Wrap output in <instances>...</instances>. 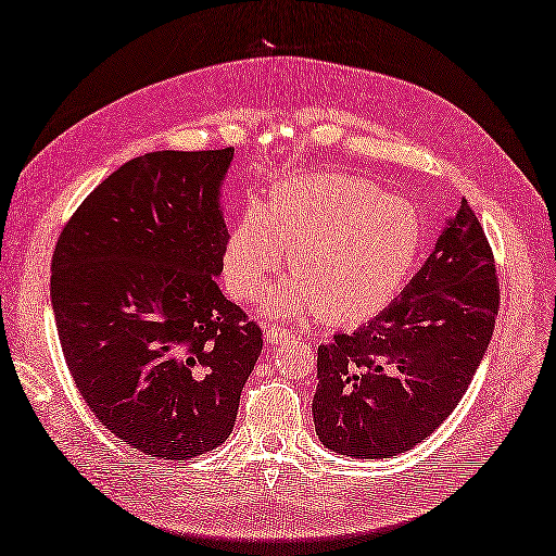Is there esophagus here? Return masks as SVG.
Masks as SVG:
<instances>
[{
	"label": "esophagus",
	"mask_w": 556,
	"mask_h": 556,
	"mask_svg": "<svg viewBox=\"0 0 556 556\" xmlns=\"http://www.w3.org/2000/svg\"><path fill=\"white\" fill-rule=\"evenodd\" d=\"M291 336V331H287V329H281V326H267L265 329V340H269V343H281L283 338H289Z\"/></svg>",
	"instance_id": "obj_1"
}]
</instances>
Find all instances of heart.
<instances>
[{
    "instance_id": "heart-1",
    "label": "heart",
    "mask_w": 556,
    "mask_h": 556,
    "mask_svg": "<svg viewBox=\"0 0 556 556\" xmlns=\"http://www.w3.org/2000/svg\"><path fill=\"white\" fill-rule=\"evenodd\" d=\"M425 249L414 204L350 174H312L279 182L265 211L235 220L223 251L225 281L237 298L261 295L289 251L291 281L267 312L301 317L319 309L333 326L357 324L390 305Z\"/></svg>"
}]
</instances>
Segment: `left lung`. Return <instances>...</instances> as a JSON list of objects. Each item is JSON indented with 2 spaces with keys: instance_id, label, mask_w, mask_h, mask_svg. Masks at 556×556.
I'll return each instance as SVG.
<instances>
[{
  "instance_id": "1",
  "label": "left lung",
  "mask_w": 556,
  "mask_h": 556,
  "mask_svg": "<svg viewBox=\"0 0 556 556\" xmlns=\"http://www.w3.org/2000/svg\"><path fill=\"white\" fill-rule=\"evenodd\" d=\"M497 301L489 239L463 199L402 295L362 329L319 345L312 418L321 444L378 460L430 437L486 354Z\"/></svg>"
}]
</instances>
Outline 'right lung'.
Masks as SVG:
<instances>
[{
  "instance_id": "add662e5",
  "label": "right lung",
  "mask_w": 556,
  "mask_h": 556,
  "mask_svg": "<svg viewBox=\"0 0 556 556\" xmlns=\"http://www.w3.org/2000/svg\"><path fill=\"white\" fill-rule=\"evenodd\" d=\"M235 150L148 152L84 199L51 261L65 364L131 448L188 460L230 437L263 333L218 287Z\"/></svg>"
}]
</instances>
